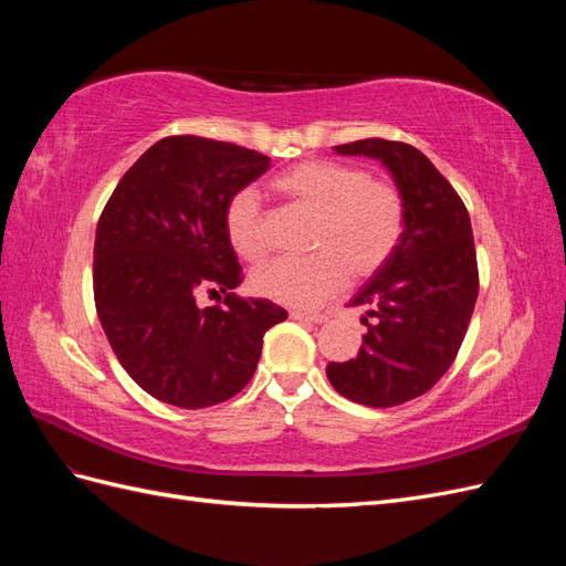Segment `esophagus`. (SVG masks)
I'll return each mask as SVG.
<instances>
[{"mask_svg":"<svg viewBox=\"0 0 566 566\" xmlns=\"http://www.w3.org/2000/svg\"><path fill=\"white\" fill-rule=\"evenodd\" d=\"M290 316L297 318V321H314V323H323V321L331 318V314H323V312H302V310H293V312H290Z\"/></svg>","mask_w":566,"mask_h":566,"instance_id":"1","label":"esophagus"}]
</instances>
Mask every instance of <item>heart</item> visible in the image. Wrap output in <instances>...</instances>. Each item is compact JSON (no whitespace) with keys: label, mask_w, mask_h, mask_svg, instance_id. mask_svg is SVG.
<instances>
[{"label":"heart","mask_w":566,"mask_h":566,"mask_svg":"<svg viewBox=\"0 0 566 566\" xmlns=\"http://www.w3.org/2000/svg\"><path fill=\"white\" fill-rule=\"evenodd\" d=\"M295 208L314 214L310 248L300 260H276L252 273L256 295L290 306H314L335 295L347 276L366 281L397 252L406 229V200L387 179L335 160H304L271 181ZM224 231L233 252L262 262L271 250L260 196L243 188L229 198Z\"/></svg>","instance_id":"obj_1"}]
</instances>
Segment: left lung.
<instances>
[{
    "mask_svg": "<svg viewBox=\"0 0 566 566\" xmlns=\"http://www.w3.org/2000/svg\"><path fill=\"white\" fill-rule=\"evenodd\" d=\"M342 156L385 163L406 200V229L391 260L347 306H368L356 358L328 364L331 385L370 408L399 406L432 389L455 361L479 293L476 250L465 202L418 148L361 139Z\"/></svg>",
    "mask_w": 566,
    "mask_h": 566,
    "instance_id": "obj_1",
    "label": "left lung"
}]
</instances>
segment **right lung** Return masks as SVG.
<instances>
[{"mask_svg":"<svg viewBox=\"0 0 566 566\" xmlns=\"http://www.w3.org/2000/svg\"><path fill=\"white\" fill-rule=\"evenodd\" d=\"M262 153L165 136L115 186L94 241L96 314L117 361L158 401L208 408L241 391L260 364L264 333L287 318L243 283L227 241L233 193L269 169ZM202 289L226 297L200 311Z\"/></svg>","mask_w":566,"mask_h":566,"instance_id":"add662e5","label":"right lung"}]
</instances>
